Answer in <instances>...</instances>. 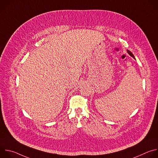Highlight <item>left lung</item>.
<instances>
[{"mask_svg": "<svg viewBox=\"0 0 158 158\" xmlns=\"http://www.w3.org/2000/svg\"><path fill=\"white\" fill-rule=\"evenodd\" d=\"M127 52H128V54L131 56V57H132L133 58H135L134 57V55L132 54V53L131 52V51H128V50H127Z\"/></svg>", "mask_w": 158, "mask_h": 158, "instance_id": "left-lung-1", "label": "left lung"}]
</instances>
